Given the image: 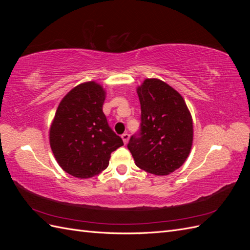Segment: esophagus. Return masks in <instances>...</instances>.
<instances>
[{"label": "esophagus", "instance_id": "34e87169", "mask_svg": "<svg viewBox=\"0 0 250 250\" xmlns=\"http://www.w3.org/2000/svg\"><path fill=\"white\" fill-rule=\"evenodd\" d=\"M122 140H123L124 144L126 145V144L128 143V141H129V134H128L127 132L123 133V134H122Z\"/></svg>", "mask_w": 250, "mask_h": 250}]
</instances>
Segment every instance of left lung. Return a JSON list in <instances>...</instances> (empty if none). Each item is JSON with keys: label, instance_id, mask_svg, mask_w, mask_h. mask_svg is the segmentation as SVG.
Segmentation results:
<instances>
[{"label": "left lung", "instance_id": "left-lung-1", "mask_svg": "<svg viewBox=\"0 0 250 250\" xmlns=\"http://www.w3.org/2000/svg\"><path fill=\"white\" fill-rule=\"evenodd\" d=\"M141 128L127 148L135 165L168 175L184 165L193 143V121L181 95L160 79H146L137 89Z\"/></svg>", "mask_w": 250, "mask_h": 250}]
</instances>
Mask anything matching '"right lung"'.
<instances>
[{"label": "right lung", "mask_w": 250, "mask_h": 250, "mask_svg": "<svg viewBox=\"0 0 250 250\" xmlns=\"http://www.w3.org/2000/svg\"><path fill=\"white\" fill-rule=\"evenodd\" d=\"M105 90L95 81L74 87L59 103L50 128V146L63 171L89 178L108 167L112 151L123 141L102 110Z\"/></svg>", "instance_id": "add662e5"}]
</instances>
